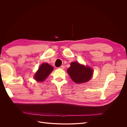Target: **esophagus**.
Returning a JSON list of instances; mask_svg holds the SVG:
<instances>
[{
  "label": "esophagus",
  "mask_w": 127,
  "mask_h": 127,
  "mask_svg": "<svg viewBox=\"0 0 127 127\" xmlns=\"http://www.w3.org/2000/svg\"><path fill=\"white\" fill-rule=\"evenodd\" d=\"M64 68V66H60L59 68V69H63Z\"/></svg>",
  "instance_id": "1"
}]
</instances>
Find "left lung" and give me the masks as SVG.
Wrapping results in <instances>:
<instances>
[{"instance_id": "1", "label": "left lung", "mask_w": 127, "mask_h": 127, "mask_svg": "<svg viewBox=\"0 0 127 127\" xmlns=\"http://www.w3.org/2000/svg\"><path fill=\"white\" fill-rule=\"evenodd\" d=\"M67 72L75 83L81 84L89 81L93 74V70L78 62H72Z\"/></svg>"}]
</instances>
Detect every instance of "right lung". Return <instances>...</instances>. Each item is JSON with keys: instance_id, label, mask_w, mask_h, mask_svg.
<instances>
[{"instance_id": "obj_1", "label": "right lung", "mask_w": 127, "mask_h": 127, "mask_svg": "<svg viewBox=\"0 0 127 127\" xmlns=\"http://www.w3.org/2000/svg\"><path fill=\"white\" fill-rule=\"evenodd\" d=\"M53 70V68L51 65L47 63L42 64L34 75V78L37 82H43Z\"/></svg>"}]
</instances>
